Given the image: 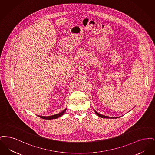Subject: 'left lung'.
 Segmentation results:
<instances>
[{"label": "left lung", "instance_id": "obj_1", "mask_svg": "<svg viewBox=\"0 0 155 155\" xmlns=\"http://www.w3.org/2000/svg\"><path fill=\"white\" fill-rule=\"evenodd\" d=\"M94 111H95V113H96V115L97 116H98L99 117H101V118H118V117H109V116H104V115H102V114H99V113H97V111H96L94 109Z\"/></svg>", "mask_w": 155, "mask_h": 155}]
</instances>
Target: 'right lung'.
Segmentation results:
<instances>
[{"label": "right lung", "instance_id": "add662e5", "mask_svg": "<svg viewBox=\"0 0 155 155\" xmlns=\"http://www.w3.org/2000/svg\"><path fill=\"white\" fill-rule=\"evenodd\" d=\"M67 108H66L64 110L61 111L60 113L52 115V116H39V115H37L38 117H41V118H43V119H46V120H52V119H55V118H58L60 117V116H61L66 111Z\"/></svg>", "mask_w": 155, "mask_h": 155}]
</instances>
